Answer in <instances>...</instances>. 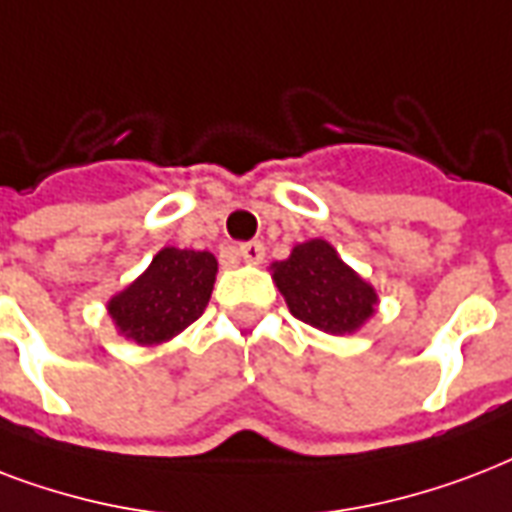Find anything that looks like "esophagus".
Wrapping results in <instances>:
<instances>
[{
    "instance_id": "esophagus-1",
    "label": "esophagus",
    "mask_w": 512,
    "mask_h": 512,
    "mask_svg": "<svg viewBox=\"0 0 512 512\" xmlns=\"http://www.w3.org/2000/svg\"><path fill=\"white\" fill-rule=\"evenodd\" d=\"M237 253H240V259L248 261V264H261V261H264V245H261L259 240L243 243L237 248Z\"/></svg>"
}]
</instances>
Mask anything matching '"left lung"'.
Segmentation results:
<instances>
[{"label": "left lung", "mask_w": 512, "mask_h": 512, "mask_svg": "<svg viewBox=\"0 0 512 512\" xmlns=\"http://www.w3.org/2000/svg\"><path fill=\"white\" fill-rule=\"evenodd\" d=\"M272 280L293 318L344 336L355 334L376 312L379 296L326 240L299 243L285 261L272 264Z\"/></svg>", "instance_id": "8db88e82"}]
</instances>
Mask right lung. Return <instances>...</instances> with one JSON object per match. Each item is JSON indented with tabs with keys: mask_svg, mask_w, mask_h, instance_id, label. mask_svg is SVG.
<instances>
[{
	"mask_svg": "<svg viewBox=\"0 0 512 512\" xmlns=\"http://www.w3.org/2000/svg\"><path fill=\"white\" fill-rule=\"evenodd\" d=\"M216 272L213 253L162 248L144 275L109 299L106 310L130 342L141 347L168 342L208 307Z\"/></svg>",
	"mask_w": 512,
	"mask_h": 512,
	"instance_id": "1",
	"label": "right lung"
}]
</instances>
